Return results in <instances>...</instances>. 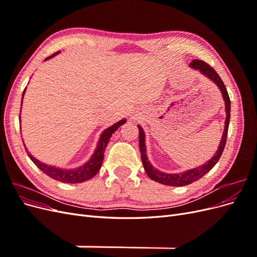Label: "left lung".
Listing matches in <instances>:
<instances>
[{"instance_id":"1","label":"left lung","mask_w":257,"mask_h":257,"mask_svg":"<svg viewBox=\"0 0 257 257\" xmlns=\"http://www.w3.org/2000/svg\"><path fill=\"white\" fill-rule=\"evenodd\" d=\"M193 68L199 69V71L206 75L209 79H211L217 87L220 88L223 98L225 100V109H226V120H225V128H224V133L221 139V143L219 146V149H217L216 153L213 155V158L208 161L206 164L203 166L194 168L191 170H188V172H184L182 174H165V173H161L160 170L157 168L152 167V165L148 161L147 154H146V146H145V133L143 128L138 125L139 128V149H141L142 152V161L145 167V170L147 175L149 176L150 179L152 180L157 181L159 183L165 184V185H170V186H183V185H188L193 183L194 181H197L198 179H200L203 176H205L209 170H211L212 167L216 164L217 161L220 160L221 155L223 153V150L225 148V145H226V139H227V132H228V125H229V119H230V99L228 96V93L226 88H225L224 82L222 81L221 77L219 76L214 68L207 64L206 62L200 61V60H193L192 63L190 64Z\"/></svg>"}]
</instances>
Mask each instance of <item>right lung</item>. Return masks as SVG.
<instances>
[{
	"label": "right lung",
	"mask_w": 257,
	"mask_h": 257,
	"mask_svg": "<svg viewBox=\"0 0 257 257\" xmlns=\"http://www.w3.org/2000/svg\"><path fill=\"white\" fill-rule=\"evenodd\" d=\"M57 53H59V51L51 54V56H49L47 59H50L53 56H56ZM47 59H46V60H47ZM25 91H26V89L23 90V94H25ZM23 94H22V97H23ZM21 104H22V98H21ZM19 118H20V115H19ZM123 123H125V120H121L120 122L115 123L114 125L108 127L107 130H105L103 132V134H102V136H100L99 142L97 144L96 150H95L94 154L92 155L91 160L88 163H85L83 166H81L79 168H76V169H60V168L53 167V166L45 165V164H43V163H41L40 161H37L36 159H34L32 155H31L27 151V149H26V151L28 152V155H29V158L31 159V161H32L34 164L38 168H40L44 174H46L48 177L54 179V180H58V181L64 182V183H79V182L87 181V180H89V179L94 177L98 173V170H99L100 166H102V163H103V160H104V151L106 149V146L108 145V143H109V139H110L112 133H114L116 128H118L120 125H122Z\"/></svg>",
	"instance_id": "obj_1"
}]
</instances>
